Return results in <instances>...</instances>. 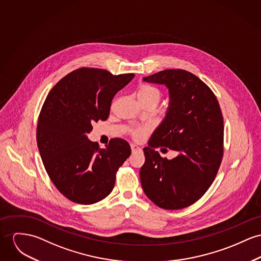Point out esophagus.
Returning <instances> with one entry per match:
<instances>
[{"label":"esophagus","instance_id":"esophagus-1","mask_svg":"<svg viewBox=\"0 0 261 261\" xmlns=\"http://www.w3.org/2000/svg\"><path fill=\"white\" fill-rule=\"evenodd\" d=\"M131 150H132V152H140L142 149L139 146H137L135 144H131Z\"/></svg>","mask_w":261,"mask_h":261}]
</instances>
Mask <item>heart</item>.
Masks as SVG:
<instances>
[{
    "mask_svg": "<svg viewBox=\"0 0 261 261\" xmlns=\"http://www.w3.org/2000/svg\"><path fill=\"white\" fill-rule=\"evenodd\" d=\"M162 93L160 89L154 85L148 83H140L137 88V97L140 103L145 102H152L155 105L158 104L160 101ZM149 132V127L147 126H140L135 127L130 130V135L134 140L140 141L146 136Z\"/></svg>",
    "mask_w": 261,
    "mask_h": 261,
    "instance_id": "1",
    "label": "heart"
}]
</instances>
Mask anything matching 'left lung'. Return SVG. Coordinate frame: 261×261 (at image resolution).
Instances as JSON below:
<instances>
[{"label":"left lung","mask_w":261,"mask_h":261,"mask_svg":"<svg viewBox=\"0 0 261 261\" xmlns=\"http://www.w3.org/2000/svg\"><path fill=\"white\" fill-rule=\"evenodd\" d=\"M144 81L167 85L171 105L149 146L143 149L141 185L161 208H184L201 199L221 167L224 149L221 107L213 90L187 70L166 69ZM164 146L178 151V156L172 161L161 158L154 149Z\"/></svg>","instance_id":"obj_1"}]
</instances>
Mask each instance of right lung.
<instances>
[{
	"mask_svg": "<svg viewBox=\"0 0 261 261\" xmlns=\"http://www.w3.org/2000/svg\"><path fill=\"white\" fill-rule=\"evenodd\" d=\"M133 77L81 67L61 79L43 102L37 127L40 157L49 179L69 201L91 204L112 192L118 169L131 155L130 145L113 138L104 149L87 134L94 122L108 118L114 95Z\"/></svg>",
	"mask_w": 261,
	"mask_h": 261,
	"instance_id": "add662e5",
	"label": "right lung"
}]
</instances>
